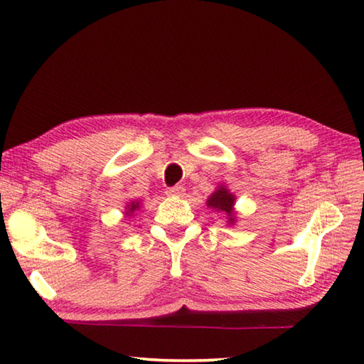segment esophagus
Here are the masks:
<instances>
[{
  "label": "esophagus",
  "instance_id": "obj_1",
  "mask_svg": "<svg viewBox=\"0 0 364 364\" xmlns=\"http://www.w3.org/2000/svg\"><path fill=\"white\" fill-rule=\"evenodd\" d=\"M184 189L183 186H173V188H168L167 189V196L170 197H183L184 196Z\"/></svg>",
  "mask_w": 364,
  "mask_h": 364
}]
</instances>
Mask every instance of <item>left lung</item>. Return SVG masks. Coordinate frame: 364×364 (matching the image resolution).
<instances>
[{"label":"left lung","instance_id":"left-lung-1","mask_svg":"<svg viewBox=\"0 0 364 364\" xmlns=\"http://www.w3.org/2000/svg\"><path fill=\"white\" fill-rule=\"evenodd\" d=\"M234 205H236V196H234L231 191L226 188V184H218V188L215 189L207 199V207L208 208H212V210H215V212H221V213L226 215L228 226L236 225V221H237Z\"/></svg>","mask_w":364,"mask_h":364}]
</instances>
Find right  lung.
Instances as JSON below:
<instances>
[{
	"mask_svg": "<svg viewBox=\"0 0 364 364\" xmlns=\"http://www.w3.org/2000/svg\"><path fill=\"white\" fill-rule=\"evenodd\" d=\"M141 208V200H130V202H127V205H125V218H132L134 213H136L138 210Z\"/></svg>",
	"mask_w": 364,
	"mask_h": 364,
	"instance_id": "1",
	"label": "right lung"
}]
</instances>
